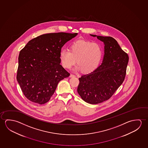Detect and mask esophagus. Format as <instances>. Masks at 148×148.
Masks as SVG:
<instances>
[{"label":"esophagus","instance_id":"1","mask_svg":"<svg viewBox=\"0 0 148 148\" xmlns=\"http://www.w3.org/2000/svg\"><path fill=\"white\" fill-rule=\"evenodd\" d=\"M75 77V75H73V74H71L70 77Z\"/></svg>","mask_w":148,"mask_h":148}]
</instances>
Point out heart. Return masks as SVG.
<instances>
[{
	"instance_id": "b5f03b06",
	"label": "heart",
	"mask_w": 148,
	"mask_h": 148,
	"mask_svg": "<svg viewBox=\"0 0 148 148\" xmlns=\"http://www.w3.org/2000/svg\"><path fill=\"white\" fill-rule=\"evenodd\" d=\"M103 54L101 46L96 42L79 40L71 45L69 50L63 49L60 53L61 63L69 69L77 62V68L84 73H91L96 69Z\"/></svg>"
}]
</instances>
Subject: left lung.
Returning <instances> with one entry per match:
<instances>
[{
  "instance_id": "1",
  "label": "left lung",
  "mask_w": 148,
  "mask_h": 148,
  "mask_svg": "<svg viewBox=\"0 0 148 148\" xmlns=\"http://www.w3.org/2000/svg\"><path fill=\"white\" fill-rule=\"evenodd\" d=\"M90 35L105 45L103 62L92 72L79 78L77 92L86 102L96 104L110 98L122 84L129 58L112 37Z\"/></svg>"
}]
</instances>
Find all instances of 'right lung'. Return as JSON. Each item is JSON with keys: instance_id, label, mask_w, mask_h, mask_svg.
<instances>
[{"instance_id": "obj_1", "label": "right lung", "mask_w": 148, "mask_h": 148, "mask_svg": "<svg viewBox=\"0 0 148 148\" xmlns=\"http://www.w3.org/2000/svg\"><path fill=\"white\" fill-rule=\"evenodd\" d=\"M77 33H47L30 40L21 50L16 79L25 96L34 103L49 101L61 80L70 75L60 64L62 47Z\"/></svg>"}]
</instances>
